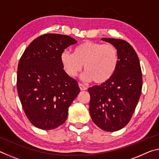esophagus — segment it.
Masks as SVG:
<instances>
[{"mask_svg":"<svg viewBox=\"0 0 159 159\" xmlns=\"http://www.w3.org/2000/svg\"><path fill=\"white\" fill-rule=\"evenodd\" d=\"M79 88H80V90H87V88H86L85 86L83 85V84H81V83H79Z\"/></svg>","mask_w":159,"mask_h":159,"instance_id":"esophagus-1","label":"esophagus"}]
</instances>
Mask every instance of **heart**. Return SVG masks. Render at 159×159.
I'll use <instances>...</instances> for the list:
<instances>
[{
  "label": "heart",
  "mask_w": 159,
  "mask_h": 159,
  "mask_svg": "<svg viewBox=\"0 0 159 159\" xmlns=\"http://www.w3.org/2000/svg\"><path fill=\"white\" fill-rule=\"evenodd\" d=\"M60 61L70 77L76 76L84 64L85 71L82 79L101 84L114 75L118 63V52L112 44L85 41L75 48L74 53L66 50L61 52Z\"/></svg>",
  "instance_id": "obj_1"
}]
</instances>
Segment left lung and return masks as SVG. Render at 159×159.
Returning <instances> with one entry per match:
<instances>
[{"instance_id": "left-lung-1", "label": "left lung", "mask_w": 159, "mask_h": 159, "mask_svg": "<svg viewBox=\"0 0 159 159\" xmlns=\"http://www.w3.org/2000/svg\"><path fill=\"white\" fill-rule=\"evenodd\" d=\"M117 48L118 63L111 79L88 88L89 109L95 124L102 130L114 132L128 124L140 98L142 75L138 56L123 40L102 39Z\"/></svg>"}]
</instances>
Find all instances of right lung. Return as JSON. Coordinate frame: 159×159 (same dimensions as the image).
Masks as SVG:
<instances>
[{"label":"right lung","instance_id":"right-lung-1","mask_svg":"<svg viewBox=\"0 0 159 159\" xmlns=\"http://www.w3.org/2000/svg\"><path fill=\"white\" fill-rule=\"evenodd\" d=\"M77 41L71 36L48 34L26 48L17 67V88L30 122L52 130L65 122L69 107L80 93L77 81L64 71L60 55Z\"/></svg>","mask_w":159,"mask_h":159}]
</instances>
